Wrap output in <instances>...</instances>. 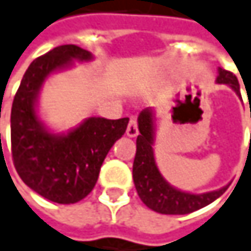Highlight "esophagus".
I'll return each mask as SVG.
<instances>
[{
	"instance_id": "1",
	"label": "esophagus",
	"mask_w": 251,
	"mask_h": 251,
	"mask_svg": "<svg viewBox=\"0 0 251 251\" xmlns=\"http://www.w3.org/2000/svg\"><path fill=\"white\" fill-rule=\"evenodd\" d=\"M138 122H136V118L135 116H130V119H129V124H127V127H126V135L127 136H130V138H133V136H136L138 135Z\"/></svg>"
}]
</instances>
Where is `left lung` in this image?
Returning a JSON list of instances; mask_svg holds the SVG:
<instances>
[{"label": "left lung", "mask_w": 251, "mask_h": 251, "mask_svg": "<svg viewBox=\"0 0 251 251\" xmlns=\"http://www.w3.org/2000/svg\"><path fill=\"white\" fill-rule=\"evenodd\" d=\"M220 75L217 78L218 84L229 85L238 96L240 94V84L237 76L232 73L220 68ZM138 129L139 135L136 138V154L133 160V183L141 201L152 211L166 214V215H184L195 212L215 199H218L226 189L221 187L220 190L195 195L181 192L170 186L161 173L157 169L155 158H154V124H152V112L145 109L138 116Z\"/></svg>", "instance_id": "obj_1"}]
</instances>
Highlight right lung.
Returning a JSON list of instances; mask_svg holds the SVG:
<instances>
[{"label":"right lung","mask_w":251,"mask_h":251,"mask_svg":"<svg viewBox=\"0 0 251 251\" xmlns=\"http://www.w3.org/2000/svg\"><path fill=\"white\" fill-rule=\"evenodd\" d=\"M88 50L62 45L36 58L27 68L11 107V154L25 184L48 201L75 203L96 186L100 167L125 133L129 119L88 118L67 135L50 133L39 121L36 101L43 81L68 68L73 61H90Z\"/></svg>","instance_id":"add662e5"}]
</instances>
